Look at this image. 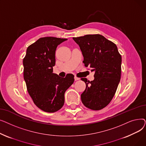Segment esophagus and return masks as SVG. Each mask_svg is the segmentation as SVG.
<instances>
[{
    "mask_svg": "<svg viewBox=\"0 0 146 146\" xmlns=\"http://www.w3.org/2000/svg\"><path fill=\"white\" fill-rule=\"evenodd\" d=\"M74 80H75V81H77V80H79V79H80L79 78H78L76 77V76H74Z\"/></svg>",
    "mask_w": 146,
    "mask_h": 146,
    "instance_id": "esophagus-1",
    "label": "esophagus"
}]
</instances>
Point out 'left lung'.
Segmentation results:
<instances>
[{"mask_svg":"<svg viewBox=\"0 0 146 146\" xmlns=\"http://www.w3.org/2000/svg\"><path fill=\"white\" fill-rule=\"evenodd\" d=\"M80 47L83 63L94 72V80H81L86 89L81 95L83 105L92 110H100L111 101L120 82L121 56L117 45L99 34L73 37Z\"/></svg>","mask_w":146,"mask_h":146,"instance_id":"obj_1","label":"left lung"}]
</instances>
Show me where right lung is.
Segmentation results:
<instances>
[{"mask_svg":"<svg viewBox=\"0 0 146 146\" xmlns=\"http://www.w3.org/2000/svg\"><path fill=\"white\" fill-rule=\"evenodd\" d=\"M66 40L52 36L41 38L27 48L23 60L28 93L38 108L47 112H54L62 108L65 92L74 80L72 74L61 78L52 73L56 48Z\"/></svg>","mask_w":146,"mask_h":146,"instance_id":"add662e5","label":"right lung"}]
</instances>
